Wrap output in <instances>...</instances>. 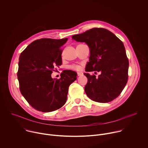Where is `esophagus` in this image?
<instances>
[{"mask_svg":"<svg viewBox=\"0 0 148 148\" xmlns=\"http://www.w3.org/2000/svg\"><path fill=\"white\" fill-rule=\"evenodd\" d=\"M77 74H78V76L79 77V76L82 75H83V73H81V72H78V73H77Z\"/></svg>","mask_w":148,"mask_h":148,"instance_id":"1","label":"esophagus"}]
</instances>
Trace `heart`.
<instances>
[{
	"instance_id": "b5f03b06",
	"label": "heart",
	"mask_w": 148,
	"mask_h": 148,
	"mask_svg": "<svg viewBox=\"0 0 148 148\" xmlns=\"http://www.w3.org/2000/svg\"><path fill=\"white\" fill-rule=\"evenodd\" d=\"M70 69L78 71L81 69V67L79 66H78V65H72V66H70Z\"/></svg>"
}]
</instances>
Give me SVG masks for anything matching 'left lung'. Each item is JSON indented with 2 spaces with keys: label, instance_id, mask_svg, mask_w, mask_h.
<instances>
[{
  "label": "left lung",
  "instance_id": "8db88e82",
  "mask_svg": "<svg viewBox=\"0 0 148 148\" xmlns=\"http://www.w3.org/2000/svg\"><path fill=\"white\" fill-rule=\"evenodd\" d=\"M72 38L86 42L90 47V57L87 72H101L98 77L84 73L88 82L84 88L92 101L106 103L116 98L128 79L129 61L122 41L114 33L103 28H92Z\"/></svg>",
  "mask_w": 148,
  "mask_h": 148
}]
</instances>
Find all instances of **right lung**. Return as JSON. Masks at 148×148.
<instances>
[{
    "label": "right lung",
    "mask_w": 148,
    "mask_h": 148,
    "mask_svg": "<svg viewBox=\"0 0 148 148\" xmlns=\"http://www.w3.org/2000/svg\"><path fill=\"white\" fill-rule=\"evenodd\" d=\"M67 40H36L20 54L17 73L20 91L37 111L49 112L62 107L69 86L77 79V73L72 70L63 71L60 79L51 78L62 64V47Z\"/></svg>",
    "instance_id": "1"
}]
</instances>
